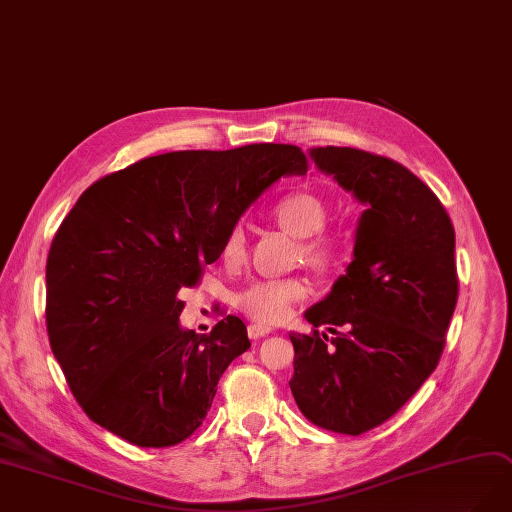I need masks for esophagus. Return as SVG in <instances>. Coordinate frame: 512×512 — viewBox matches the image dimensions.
Masks as SVG:
<instances>
[{
    "mask_svg": "<svg viewBox=\"0 0 512 512\" xmlns=\"http://www.w3.org/2000/svg\"><path fill=\"white\" fill-rule=\"evenodd\" d=\"M270 333H272V327H268V325H259V323L249 325V337H251V339L266 337V335H270Z\"/></svg>",
    "mask_w": 512,
    "mask_h": 512,
    "instance_id": "obj_1",
    "label": "esophagus"
}]
</instances>
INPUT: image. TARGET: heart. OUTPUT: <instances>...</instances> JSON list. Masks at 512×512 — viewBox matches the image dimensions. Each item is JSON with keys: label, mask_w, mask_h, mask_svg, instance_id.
I'll list each match as a JSON object with an SVG mask.
<instances>
[{"label": "heart", "mask_w": 512, "mask_h": 512, "mask_svg": "<svg viewBox=\"0 0 512 512\" xmlns=\"http://www.w3.org/2000/svg\"><path fill=\"white\" fill-rule=\"evenodd\" d=\"M272 219L287 232L301 238V255L312 266L327 270L344 259L348 238L337 230H325L329 219V204L312 192H291L278 198L270 208ZM221 255L225 261H240L244 257L242 227H232L223 240ZM308 293L306 280L274 278L257 280L238 295V306L261 323H278Z\"/></svg>", "instance_id": "b5f03b06"}]
</instances>
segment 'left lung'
<instances>
[{
    "instance_id": "8db88e82",
    "label": "left lung",
    "mask_w": 512,
    "mask_h": 512,
    "mask_svg": "<svg viewBox=\"0 0 512 512\" xmlns=\"http://www.w3.org/2000/svg\"><path fill=\"white\" fill-rule=\"evenodd\" d=\"M310 156L367 208L346 274L306 312L337 337L291 335L289 386L312 424L356 437L392 418L439 365L458 301L456 232L441 200L403 164L333 145Z\"/></svg>"
}]
</instances>
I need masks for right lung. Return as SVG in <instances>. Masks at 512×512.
I'll use <instances>...</instances> for the list:
<instances>
[{"label":"right lung","instance_id":"add662e5","mask_svg":"<svg viewBox=\"0 0 512 512\" xmlns=\"http://www.w3.org/2000/svg\"><path fill=\"white\" fill-rule=\"evenodd\" d=\"M306 170L304 151L282 143L170 151L80 196L48 253L46 329L92 422L139 447L192 437L251 342L232 314L206 335L183 329L177 293L219 259L263 189Z\"/></svg>","mask_w":512,"mask_h":512}]
</instances>
